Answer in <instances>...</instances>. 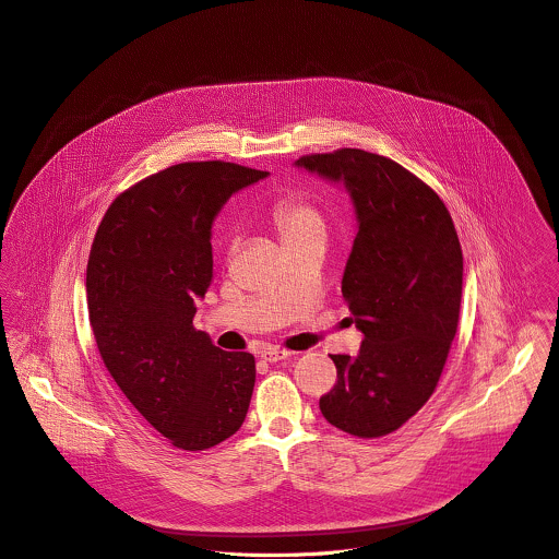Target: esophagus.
Masks as SVG:
<instances>
[{
    "label": "esophagus",
    "instance_id": "34e87169",
    "mask_svg": "<svg viewBox=\"0 0 559 559\" xmlns=\"http://www.w3.org/2000/svg\"><path fill=\"white\" fill-rule=\"evenodd\" d=\"M293 353L290 350H284V348H277V346H269L260 353V357L269 364H275V361H282V359H288Z\"/></svg>",
    "mask_w": 559,
    "mask_h": 559
}]
</instances>
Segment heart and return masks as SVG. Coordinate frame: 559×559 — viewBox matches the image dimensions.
I'll return each mask as SVG.
<instances>
[{"label":"heart","mask_w":559,"mask_h":559,"mask_svg":"<svg viewBox=\"0 0 559 559\" xmlns=\"http://www.w3.org/2000/svg\"><path fill=\"white\" fill-rule=\"evenodd\" d=\"M273 226L286 247L326 237V217L306 198L290 195L273 209Z\"/></svg>","instance_id":"1"}]
</instances>
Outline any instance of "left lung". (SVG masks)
Wrapping results in <instances>:
<instances>
[{"instance_id": "1", "label": "left lung", "mask_w": 559, "mask_h": 559, "mask_svg": "<svg viewBox=\"0 0 559 559\" xmlns=\"http://www.w3.org/2000/svg\"><path fill=\"white\" fill-rule=\"evenodd\" d=\"M297 165L342 180L357 215L342 297L364 342L357 357L331 355L337 381L320 411L353 437H385L441 379L463 295L459 235L443 200L396 160L340 148Z\"/></svg>"}]
</instances>
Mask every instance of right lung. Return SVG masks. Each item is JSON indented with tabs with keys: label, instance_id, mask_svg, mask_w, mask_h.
<instances>
[{
	"label": "right lung",
	"instance_id": "right-lung-1",
	"mask_svg": "<svg viewBox=\"0 0 559 559\" xmlns=\"http://www.w3.org/2000/svg\"><path fill=\"white\" fill-rule=\"evenodd\" d=\"M266 174L226 160L171 165L122 191L94 235L85 295L98 353L178 450L226 441L249 408L253 355L217 348L193 317L213 280L215 215Z\"/></svg>",
	"mask_w": 559,
	"mask_h": 559
}]
</instances>
